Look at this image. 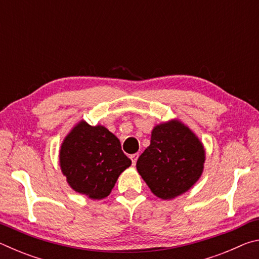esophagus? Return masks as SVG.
Masks as SVG:
<instances>
[{
  "label": "esophagus",
  "mask_w": 259,
  "mask_h": 259,
  "mask_svg": "<svg viewBox=\"0 0 259 259\" xmlns=\"http://www.w3.org/2000/svg\"><path fill=\"white\" fill-rule=\"evenodd\" d=\"M130 159H131V161H133V164L135 165L136 163H137V159H138V154H133V155H130Z\"/></svg>",
  "instance_id": "obj_1"
}]
</instances>
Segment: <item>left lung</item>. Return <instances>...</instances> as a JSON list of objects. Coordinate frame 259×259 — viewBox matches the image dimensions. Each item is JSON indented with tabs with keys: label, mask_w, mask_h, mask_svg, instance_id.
Wrapping results in <instances>:
<instances>
[{
	"label": "left lung",
	"mask_w": 259,
	"mask_h": 259,
	"mask_svg": "<svg viewBox=\"0 0 259 259\" xmlns=\"http://www.w3.org/2000/svg\"><path fill=\"white\" fill-rule=\"evenodd\" d=\"M204 150L192 131L178 121L153 129L151 145L137 161V170L156 196L169 200L190 190L203 170Z\"/></svg>",
	"instance_id": "8db88e82"
}]
</instances>
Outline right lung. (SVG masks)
Returning <instances> with one entry per match:
<instances>
[{"mask_svg":"<svg viewBox=\"0 0 259 259\" xmlns=\"http://www.w3.org/2000/svg\"><path fill=\"white\" fill-rule=\"evenodd\" d=\"M61 171L74 191L90 199H104L120 174L131 164L120 140L102 125L80 122L65 138L60 150Z\"/></svg>","mask_w":259,"mask_h":259,"instance_id":"1","label":"right lung"}]
</instances>
